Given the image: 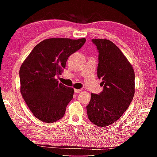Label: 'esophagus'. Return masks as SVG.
I'll return each mask as SVG.
<instances>
[{"label": "esophagus", "instance_id": "esophagus-1", "mask_svg": "<svg viewBox=\"0 0 157 157\" xmlns=\"http://www.w3.org/2000/svg\"><path fill=\"white\" fill-rule=\"evenodd\" d=\"M82 91V90L80 89H74V92L75 93V94H79V93H80Z\"/></svg>", "mask_w": 157, "mask_h": 157}]
</instances>
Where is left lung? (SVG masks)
I'll return each mask as SVG.
<instances>
[{"mask_svg": "<svg viewBox=\"0 0 157 157\" xmlns=\"http://www.w3.org/2000/svg\"><path fill=\"white\" fill-rule=\"evenodd\" d=\"M98 55L97 75L102 79V91L91 94L86 106L88 118L98 127H106L118 120L132 102L135 91L132 66L121 50L107 39H92Z\"/></svg>", "mask_w": 157, "mask_h": 157, "instance_id": "1", "label": "left lung"}]
</instances>
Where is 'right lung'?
Instances as JSON below:
<instances>
[{"mask_svg": "<svg viewBox=\"0 0 157 157\" xmlns=\"http://www.w3.org/2000/svg\"><path fill=\"white\" fill-rule=\"evenodd\" d=\"M85 42L84 38L45 39L34 48L21 65V95L39 120L52 123L64 116L74 90L59 83L55 76L62 73L69 56Z\"/></svg>", "mask_w": 157, "mask_h": 157, "instance_id": "add662e5", "label": "right lung"}]
</instances>
